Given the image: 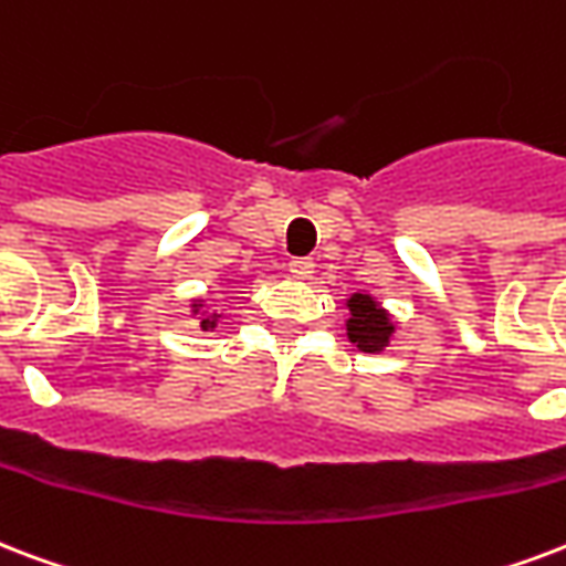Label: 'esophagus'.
Wrapping results in <instances>:
<instances>
[{
    "mask_svg": "<svg viewBox=\"0 0 566 566\" xmlns=\"http://www.w3.org/2000/svg\"><path fill=\"white\" fill-rule=\"evenodd\" d=\"M314 261L312 258H293L291 261V275L293 279H312Z\"/></svg>",
    "mask_w": 566,
    "mask_h": 566,
    "instance_id": "1",
    "label": "esophagus"
}]
</instances>
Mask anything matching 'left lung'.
<instances>
[{"mask_svg": "<svg viewBox=\"0 0 566 566\" xmlns=\"http://www.w3.org/2000/svg\"><path fill=\"white\" fill-rule=\"evenodd\" d=\"M350 317H347V338L359 347L361 353L386 350L395 338V321L391 314L379 305L370 293H350L347 300Z\"/></svg>", "mask_w": 566, "mask_h": 566, "instance_id": "left-lung-1", "label": "left lung"}]
</instances>
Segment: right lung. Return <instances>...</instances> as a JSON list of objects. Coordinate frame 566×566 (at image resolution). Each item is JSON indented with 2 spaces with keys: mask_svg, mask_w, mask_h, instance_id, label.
Masks as SVG:
<instances>
[{
  "mask_svg": "<svg viewBox=\"0 0 566 566\" xmlns=\"http://www.w3.org/2000/svg\"><path fill=\"white\" fill-rule=\"evenodd\" d=\"M192 314H198V323L205 332H213L216 323H219V314H207L205 300H192Z\"/></svg>",
  "mask_w": 566,
  "mask_h": 566,
  "instance_id": "right-lung-1",
  "label": "right lung"
}]
</instances>
